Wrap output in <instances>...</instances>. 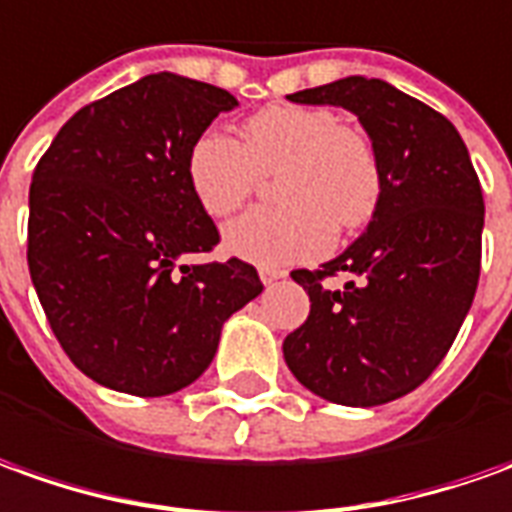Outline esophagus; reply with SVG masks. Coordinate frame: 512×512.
<instances>
[{
	"mask_svg": "<svg viewBox=\"0 0 512 512\" xmlns=\"http://www.w3.org/2000/svg\"><path fill=\"white\" fill-rule=\"evenodd\" d=\"M287 276V270H278V267H259V278L264 284H276L278 278Z\"/></svg>",
	"mask_w": 512,
	"mask_h": 512,
	"instance_id": "1",
	"label": "esophagus"
}]
</instances>
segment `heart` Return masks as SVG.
Masks as SVG:
<instances>
[{
	"mask_svg": "<svg viewBox=\"0 0 512 512\" xmlns=\"http://www.w3.org/2000/svg\"><path fill=\"white\" fill-rule=\"evenodd\" d=\"M278 206L242 214L225 228V248L245 262L287 267L326 253L331 228H365L382 203L379 150L365 130L329 108L267 105L245 119L239 142L206 130L186 153V181L214 220L231 217L273 175Z\"/></svg>",
	"mask_w": 512,
	"mask_h": 512,
	"instance_id": "heart-1",
	"label": "heart"
}]
</instances>
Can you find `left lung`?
Returning <instances> with one entry per match:
<instances>
[{
	"mask_svg": "<svg viewBox=\"0 0 512 512\" xmlns=\"http://www.w3.org/2000/svg\"><path fill=\"white\" fill-rule=\"evenodd\" d=\"M290 100L357 114L382 158L384 192L351 248L320 270H292L312 309L287 334L284 359L326 401L387 404L432 376L471 309L482 186L449 119L384 80L345 77ZM337 272L355 276L343 291L325 284Z\"/></svg>",
	"mask_w": 512,
	"mask_h": 512,
	"instance_id": "left-lung-1",
	"label": "left lung"
}]
</instances>
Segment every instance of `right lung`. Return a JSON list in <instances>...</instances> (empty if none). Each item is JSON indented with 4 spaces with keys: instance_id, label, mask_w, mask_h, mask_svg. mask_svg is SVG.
Wrapping results in <instances>:
<instances>
[{
    "instance_id": "right-lung-1",
    "label": "right lung",
    "mask_w": 512,
    "mask_h": 512,
    "mask_svg": "<svg viewBox=\"0 0 512 512\" xmlns=\"http://www.w3.org/2000/svg\"><path fill=\"white\" fill-rule=\"evenodd\" d=\"M236 100L181 74L88 102L58 130L30 183L27 264L58 343L88 379L130 396L192 384L222 323L264 290L186 181V153Z\"/></svg>"
}]
</instances>
